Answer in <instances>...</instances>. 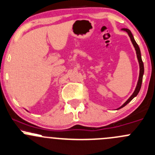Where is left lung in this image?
I'll return each instance as SVG.
<instances>
[{
	"label": "left lung",
	"mask_w": 155,
	"mask_h": 155,
	"mask_svg": "<svg viewBox=\"0 0 155 155\" xmlns=\"http://www.w3.org/2000/svg\"><path fill=\"white\" fill-rule=\"evenodd\" d=\"M122 31H126L127 33L128 34L130 40H131L132 44H133V47H134V48H135V50H136V56H137V59H138V62H139V80H138L137 84H136V89H135L133 93L131 95V96H130L129 99H128L127 100L126 102H125L124 103L121 105V106L119 107L118 108H117V110L120 109V108H123V107H124L125 105H127V104L129 103L130 101L133 99V98L136 97V96H137L138 93H139V90H140V89H141V86H142V77H143V74H144V65H143V62H142V56H141L140 49H139L138 44H136L134 38H133V35H132L131 31H130L129 29L122 28Z\"/></svg>",
	"instance_id": "8db88e82"
}]
</instances>
